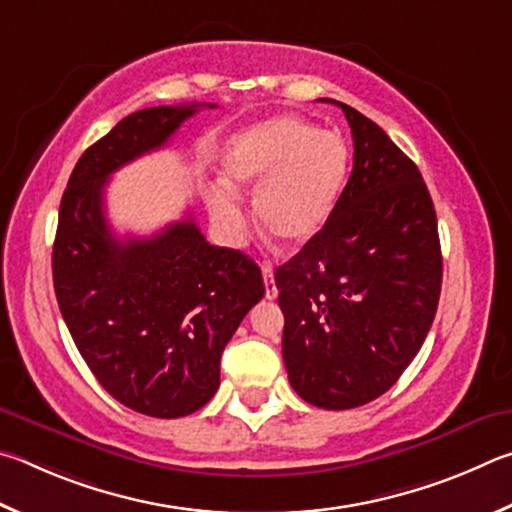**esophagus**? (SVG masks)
Returning <instances> with one entry per match:
<instances>
[{
  "mask_svg": "<svg viewBox=\"0 0 512 512\" xmlns=\"http://www.w3.org/2000/svg\"><path fill=\"white\" fill-rule=\"evenodd\" d=\"M263 281H265V297L267 299H276V294H279V290H276V283H274L272 265H263Z\"/></svg>",
  "mask_w": 512,
  "mask_h": 512,
  "instance_id": "esophagus-1",
  "label": "esophagus"
}]
</instances>
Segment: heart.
Segmentation results:
<instances>
[{
	"mask_svg": "<svg viewBox=\"0 0 512 512\" xmlns=\"http://www.w3.org/2000/svg\"><path fill=\"white\" fill-rule=\"evenodd\" d=\"M351 148L342 134L317 130L297 114H279L254 123L229 141L222 177L233 188L256 191V218L290 249L315 240L344 193ZM211 218L231 240L247 227L245 209L231 188L215 186L206 195Z\"/></svg>",
	"mask_w": 512,
	"mask_h": 512,
	"instance_id": "heart-1",
	"label": "heart"
}]
</instances>
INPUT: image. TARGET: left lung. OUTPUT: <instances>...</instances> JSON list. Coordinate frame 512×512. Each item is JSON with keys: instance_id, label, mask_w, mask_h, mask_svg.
I'll list each match as a JSON object with an SVG mask.
<instances>
[{"instance_id": "left-lung-1", "label": "left lung", "mask_w": 512, "mask_h": 512, "mask_svg": "<svg viewBox=\"0 0 512 512\" xmlns=\"http://www.w3.org/2000/svg\"><path fill=\"white\" fill-rule=\"evenodd\" d=\"M353 173L324 231L276 270L292 389L353 409L398 382L432 328L443 281L423 175L378 123L346 103Z\"/></svg>"}]
</instances>
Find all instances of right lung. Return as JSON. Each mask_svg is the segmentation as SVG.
Returning <instances> with one entry per match:
<instances>
[{
	"label": "right lung",
	"mask_w": 512,
	"mask_h": 512,
	"mask_svg": "<svg viewBox=\"0 0 512 512\" xmlns=\"http://www.w3.org/2000/svg\"><path fill=\"white\" fill-rule=\"evenodd\" d=\"M200 107L215 105L139 110L89 146L53 242V288L76 348L112 398L152 418L188 416L213 398L224 346L265 294L258 265L209 245L193 218L128 240L107 224L110 175L164 146Z\"/></svg>",
	"instance_id": "add662e5"
}]
</instances>
